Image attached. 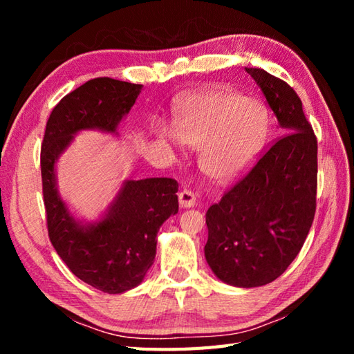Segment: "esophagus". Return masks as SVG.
I'll return each instance as SVG.
<instances>
[{
  "label": "esophagus",
  "mask_w": 354,
  "mask_h": 354,
  "mask_svg": "<svg viewBox=\"0 0 354 354\" xmlns=\"http://www.w3.org/2000/svg\"><path fill=\"white\" fill-rule=\"evenodd\" d=\"M178 196H179V205L183 208H192L196 205V196H194V193L190 190H183Z\"/></svg>",
  "instance_id": "esophagus-1"
}]
</instances>
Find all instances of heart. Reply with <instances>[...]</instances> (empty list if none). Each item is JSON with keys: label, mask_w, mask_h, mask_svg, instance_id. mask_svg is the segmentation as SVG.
<instances>
[{"label": "heart", "mask_w": 354, "mask_h": 354, "mask_svg": "<svg viewBox=\"0 0 354 354\" xmlns=\"http://www.w3.org/2000/svg\"><path fill=\"white\" fill-rule=\"evenodd\" d=\"M269 114L261 102L223 88L187 94L178 103L175 131L158 126L165 147L199 149V165L214 183L230 184L251 169L265 147Z\"/></svg>", "instance_id": "b5f03b06"}]
</instances>
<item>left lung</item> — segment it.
<instances>
[{
	"label": "left lung",
	"instance_id": "left-lung-1",
	"mask_svg": "<svg viewBox=\"0 0 354 354\" xmlns=\"http://www.w3.org/2000/svg\"><path fill=\"white\" fill-rule=\"evenodd\" d=\"M261 89L283 137L208 208L205 259L221 281L259 288L301 251L317 208L318 142L293 89L261 68H245Z\"/></svg>",
	"mask_w": 354,
	"mask_h": 354
}]
</instances>
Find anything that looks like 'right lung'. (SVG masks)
<instances>
[{
    "mask_svg": "<svg viewBox=\"0 0 354 354\" xmlns=\"http://www.w3.org/2000/svg\"><path fill=\"white\" fill-rule=\"evenodd\" d=\"M142 85L109 77L86 82L50 114L41 150V173L51 245L71 272L106 293H123L145 280L153 265L161 225L178 213L171 178L126 179L97 221L74 216L57 190L56 164L82 131L118 135Z\"/></svg>",
    "mask_w": 354,
    "mask_h": 354,
    "instance_id": "obj_1",
    "label": "right lung"
}]
</instances>
